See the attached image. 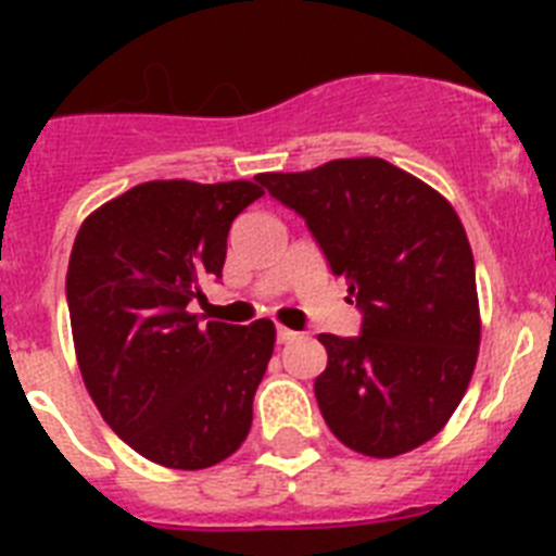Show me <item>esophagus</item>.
Masks as SVG:
<instances>
[{
	"mask_svg": "<svg viewBox=\"0 0 556 556\" xmlns=\"http://www.w3.org/2000/svg\"><path fill=\"white\" fill-rule=\"evenodd\" d=\"M294 339H298V331L278 326V342H294Z\"/></svg>",
	"mask_w": 556,
	"mask_h": 556,
	"instance_id": "esophagus-1",
	"label": "esophagus"
}]
</instances>
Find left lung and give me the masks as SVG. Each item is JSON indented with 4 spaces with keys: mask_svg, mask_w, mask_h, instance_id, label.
<instances>
[{
    "mask_svg": "<svg viewBox=\"0 0 556 556\" xmlns=\"http://www.w3.org/2000/svg\"><path fill=\"white\" fill-rule=\"evenodd\" d=\"M258 184L294 208L362 308V337L320 333L314 381L339 443L376 459L429 443L473 376L476 267L454 205L384 159H337Z\"/></svg>",
    "mask_w": 556,
    "mask_h": 556,
    "instance_id": "obj_1",
    "label": "left lung"
}]
</instances>
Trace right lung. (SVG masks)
Here are the masks:
<instances>
[{
  "mask_svg": "<svg viewBox=\"0 0 556 556\" xmlns=\"http://www.w3.org/2000/svg\"><path fill=\"white\" fill-rule=\"evenodd\" d=\"M262 194L253 180H150L77 230L66 298L80 376L102 420L164 468H211L253 424L273 320L200 323L189 303L223 275L230 223Z\"/></svg>",
  "mask_w": 556,
  "mask_h": 556,
  "instance_id": "1",
  "label": "right lung"
}]
</instances>
